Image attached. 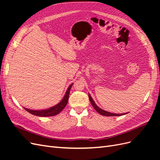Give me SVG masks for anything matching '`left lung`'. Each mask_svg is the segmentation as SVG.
<instances>
[{
  "label": "left lung",
  "mask_w": 160,
  "mask_h": 160,
  "mask_svg": "<svg viewBox=\"0 0 160 160\" xmlns=\"http://www.w3.org/2000/svg\"><path fill=\"white\" fill-rule=\"evenodd\" d=\"M89 100H90V102L91 103V105H93V107L94 108V109L98 111V112L102 115H104V116H121V115H125L127 114L128 113H110L109 112V111H106L102 109L99 108L98 105H96V103H95V101L93 100V99H92L91 96L90 95V94H89Z\"/></svg>",
  "instance_id": "obj_1"
}]
</instances>
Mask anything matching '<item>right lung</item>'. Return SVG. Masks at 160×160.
Returning a JSON list of instances; mask_svg holds the SVG:
<instances>
[{
  "label": "right lung",
  "mask_w": 160,
  "mask_h": 160,
  "mask_svg": "<svg viewBox=\"0 0 160 160\" xmlns=\"http://www.w3.org/2000/svg\"><path fill=\"white\" fill-rule=\"evenodd\" d=\"M72 85V83L69 85V87L67 89L66 93L63 97V98L60 101V102L55 105V106H52V107L48 108L46 109H42V110H32L27 109L25 108H23L26 111H27L28 112H29L30 113L34 115H37V116H40V117H49V116H54L57 114H59L61 111L63 109L65 106L67 104V102H68V99H69V95L70 93V90L71 89V87Z\"/></svg>",
  "instance_id": "1"
}]
</instances>
